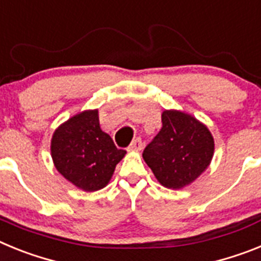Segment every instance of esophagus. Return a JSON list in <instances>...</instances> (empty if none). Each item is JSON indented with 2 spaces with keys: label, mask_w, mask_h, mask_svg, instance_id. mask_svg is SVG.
I'll return each mask as SVG.
<instances>
[{
  "label": "esophagus",
  "mask_w": 261,
  "mask_h": 261,
  "mask_svg": "<svg viewBox=\"0 0 261 261\" xmlns=\"http://www.w3.org/2000/svg\"><path fill=\"white\" fill-rule=\"evenodd\" d=\"M128 148L131 149V151H140V149L143 148V143H142V139L140 138H135V139L131 142L130 147Z\"/></svg>",
  "instance_id": "obj_1"
}]
</instances>
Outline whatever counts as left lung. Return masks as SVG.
Segmentation results:
<instances>
[{"label": "left lung", "instance_id": "left-lung-1", "mask_svg": "<svg viewBox=\"0 0 261 261\" xmlns=\"http://www.w3.org/2000/svg\"><path fill=\"white\" fill-rule=\"evenodd\" d=\"M162 122V130L147 144L143 159L160 184L181 189L209 167L214 139L205 124L177 110L163 112Z\"/></svg>", "mask_w": 261, "mask_h": 261}]
</instances>
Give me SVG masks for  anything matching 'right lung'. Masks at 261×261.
I'll return each mask as SVG.
<instances>
[{"mask_svg":"<svg viewBox=\"0 0 261 261\" xmlns=\"http://www.w3.org/2000/svg\"><path fill=\"white\" fill-rule=\"evenodd\" d=\"M124 153L126 151L117 148L110 135L101 130L97 110L68 119L55 131L51 142L56 169L85 192L105 187Z\"/></svg>","mask_w":261,"mask_h":261,"instance_id":"right-lung-1","label":"right lung"}]
</instances>
